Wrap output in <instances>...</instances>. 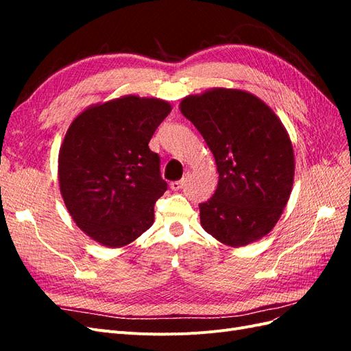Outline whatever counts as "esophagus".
<instances>
[{"instance_id":"esophagus-1","label":"esophagus","mask_w":351,"mask_h":351,"mask_svg":"<svg viewBox=\"0 0 351 351\" xmlns=\"http://www.w3.org/2000/svg\"><path fill=\"white\" fill-rule=\"evenodd\" d=\"M187 177H189V171H187V173H184V176H183V178H182V180H176V182H171V183H169V187H171V190H178V189H182V187L184 186V183H186Z\"/></svg>"}]
</instances>
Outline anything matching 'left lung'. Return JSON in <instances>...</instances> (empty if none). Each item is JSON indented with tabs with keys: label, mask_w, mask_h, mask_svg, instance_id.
I'll use <instances>...</instances> for the list:
<instances>
[{
	"label": "left lung",
	"mask_w": 351,
	"mask_h": 351,
	"mask_svg": "<svg viewBox=\"0 0 351 351\" xmlns=\"http://www.w3.org/2000/svg\"><path fill=\"white\" fill-rule=\"evenodd\" d=\"M180 111L214 155L218 186L199 205L200 226L231 247L247 246L277 224L294 182L289 132L267 104L241 89L189 95Z\"/></svg>",
	"instance_id": "obj_1"
}]
</instances>
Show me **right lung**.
Segmentation results:
<instances>
[{
  "instance_id": "right-lung-1",
  "label": "right lung",
  "mask_w": 351,
  "mask_h": 351,
  "mask_svg": "<svg viewBox=\"0 0 351 351\" xmlns=\"http://www.w3.org/2000/svg\"><path fill=\"white\" fill-rule=\"evenodd\" d=\"M171 111L158 98L124 95L83 110L58 154V183L71 219L105 247H123L154 224L167 183L149 149Z\"/></svg>"
}]
</instances>
